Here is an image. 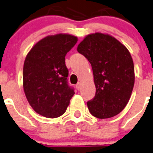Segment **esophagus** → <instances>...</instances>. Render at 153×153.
<instances>
[{"instance_id": "obj_1", "label": "esophagus", "mask_w": 153, "mask_h": 153, "mask_svg": "<svg viewBox=\"0 0 153 153\" xmlns=\"http://www.w3.org/2000/svg\"><path fill=\"white\" fill-rule=\"evenodd\" d=\"M81 87H82V82H79L77 83L76 88H77V89H78V90H80Z\"/></svg>"}]
</instances>
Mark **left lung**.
Returning a JSON list of instances; mask_svg holds the SVG:
<instances>
[{
	"instance_id": "obj_1",
	"label": "left lung",
	"mask_w": 153,
	"mask_h": 153,
	"mask_svg": "<svg viewBox=\"0 0 153 153\" xmlns=\"http://www.w3.org/2000/svg\"><path fill=\"white\" fill-rule=\"evenodd\" d=\"M77 50L92 66L96 94L87 102L98 119L118 115L127 105L134 85V67L128 49L108 34H89Z\"/></svg>"
}]
</instances>
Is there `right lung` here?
Here are the masks:
<instances>
[{"label": "right lung", "mask_w": 153, "mask_h": 153, "mask_svg": "<svg viewBox=\"0 0 153 153\" xmlns=\"http://www.w3.org/2000/svg\"><path fill=\"white\" fill-rule=\"evenodd\" d=\"M78 42L77 37L59 33L47 36L27 54L23 73V89L30 105L46 118L59 117L74 94L68 82L65 56Z\"/></svg>", "instance_id": "add662e5"}]
</instances>
